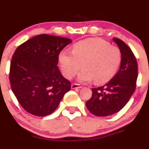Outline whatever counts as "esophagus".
Returning <instances> with one entry per match:
<instances>
[{"label": "esophagus", "instance_id": "obj_1", "mask_svg": "<svg viewBox=\"0 0 149 149\" xmlns=\"http://www.w3.org/2000/svg\"><path fill=\"white\" fill-rule=\"evenodd\" d=\"M82 86L81 85V84H72L71 85V88H73V89H75V88H81Z\"/></svg>", "mask_w": 149, "mask_h": 149}]
</instances>
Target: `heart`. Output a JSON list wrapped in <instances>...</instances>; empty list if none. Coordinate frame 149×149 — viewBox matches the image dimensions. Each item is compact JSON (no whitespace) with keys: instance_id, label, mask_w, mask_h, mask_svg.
<instances>
[{"instance_id":"1","label":"heart","mask_w":149,"mask_h":149,"mask_svg":"<svg viewBox=\"0 0 149 149\" xmlns=\"http://www.w3.org/2000/svg\"><path fill=\"white\" fill-rule=\"evenodd\" d=\"M59 63L64 76L74 77L81 66L79 75L80 81L95 79L97 84L110 81L118 71L121 63V52L116 46L100 38H87L72 47V52L63 50L59 54Z\"/></svg>"}]
</instances>
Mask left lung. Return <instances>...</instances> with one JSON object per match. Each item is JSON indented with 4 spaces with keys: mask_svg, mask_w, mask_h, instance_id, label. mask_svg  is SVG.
I'll list each match as a JSON object with an SVG mask.
<instances>
[{
    "mask_svg": "<svg viewBox=\"0 0 149 149\" xmlns=\"http://www.w3.org/2000/svg\"><path fill=\"white\" fill-rule=\"evenodd\" d=\"M121 52L119 71L103 86L92 88V96L86 102L96 116L104 117L121 110L134 93L138 78V63L134 54L123 40L114 38Z\"/></svg>",
    "mask_w": 149,
    "mask_h": 149,
    "instance_id": "left-lung-1",
    "label": "left lung"
}]
</instances>
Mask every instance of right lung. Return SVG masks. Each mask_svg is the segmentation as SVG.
I'll list each match as a JSON object with an SVG mask.
<instances>
[{"instance_id": "right-lung-1", "label": "right lung", "mask_w": 149, "mask_h": 149, "mask_svg": "<svg viewBox=\"0 0 149 149\" xmlns=\"http://www.w3.org/2000/svg\"><path fill=\"white\" fill-rule=\"evenodd\" d=\"M71 40L40 34L20 45L10 61L11 89L21 106L29 113L44 117L52 114L64 94L70 91V81L58 68V56Z\"/></svg>"}]
</instances>
